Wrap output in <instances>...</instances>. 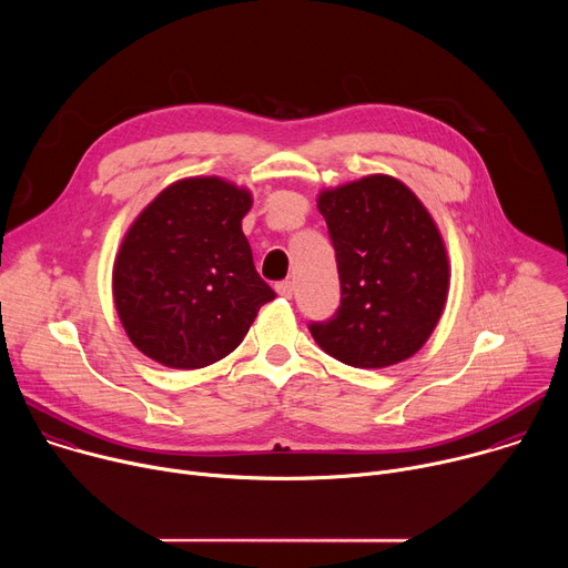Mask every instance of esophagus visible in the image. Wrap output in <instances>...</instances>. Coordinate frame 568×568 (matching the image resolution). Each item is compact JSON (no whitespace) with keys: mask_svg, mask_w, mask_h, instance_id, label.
<instances>
[{"mask_svg":"<svg viewBox=\"0 0 568 568\" xmlns=\"http://www.w3.org/2000/svg\"><path fill=\"white\" fill-rule=\"evenodd\" d=\"M276 292H278V296H283V298H292V294H294L292 281H281V283H276Z\"/></svg>","mask_w":568,"mask_h":568,"instance_id":"1","label":"esophagus"}]
</instances>
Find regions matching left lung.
<instances>
[{
  "instance_id": "8db88e82",
  "label": "left lung",
  "mask_w": 568,
  "mask_h": 568,
  "mask_svg": "<svg viewBox=\"0 0 568 568\" xmlns=\"http://www.w3.org/2000/svg\"><path fill=\"white\" fill-rule=\"evenodd\" d=\"M337 254L342 305L310 323L321 351L355 368H386L416 355L438 326L449 292L443 235L390 175H368L316 197Z\"/></svg>"
}]
</instances>
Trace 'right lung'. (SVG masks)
<instances>
[{"instance_id": "1", "label": "right lung", "mask_w": 568, "mask_h": 568, "mask_svg": "<svg viewBox=\"0 0 568 568\" xmlns=\"http://www.w3.org/2000/svg\"><path fill=\"white\" fill-rule=\"evenodd\" d=\"M254 197L222 178H186L130 224L112 294L130 342L169 368L233 353L276 294L258 276L242 217Z\"/></svg>"}]
</instances>
